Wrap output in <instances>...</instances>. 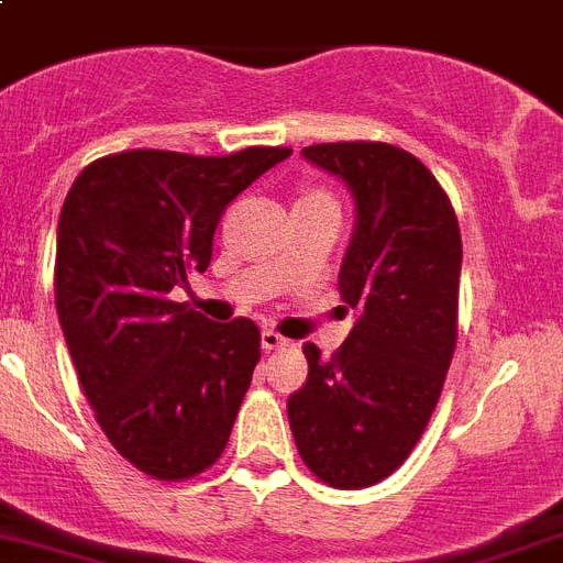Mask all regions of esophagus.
<instances>
[{"label": "esophagus", "instance_id": "obj_1", "mask_svg": "<svg viewBox=\"0 0 563 563\" xmlns=\"http://www.w3.org/2000/svg\"><path fill=\"white\" fill-rule=\"evenodd\" d=\"M285 345L292 343L287 338H282L278 332H273V329H265V332H262V349H265V352H276V349H285Z\"/></svg>", "mask_w": 563, "mask_h": 563}]
</instances>
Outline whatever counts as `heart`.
<instances>
[{
    "mask_svg": "<svg viewBox=\"0 0 563 563\" xmlns=\"http://www.w3.org/2000/svg\"><path fill=\"white\" fill-rule=\"evenodd\" d=\"M298 200H332V198H329L323 189H303L301 198H298Z\"/></svg>",
    "mask_w": 563,
    "mask_h": 563,
    "instance_id": "obj_1",
    "label": "heart"
}]
</instances>
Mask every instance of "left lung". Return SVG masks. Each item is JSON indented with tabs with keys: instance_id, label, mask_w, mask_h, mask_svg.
I'll list each match as a JSON object with an SVG mask.
<instances>
[{
	"instance_id": "obj_1",
	"label": "left lung",
	"mask_w": 563,
	"mask_h": 563,
	"mask_svg": "<svg viewBox=\"0 0 563 563\" xmlns=\"http://www.w3.org/2000/svg\"><path fill=\"white\" fill-rule=\"evenodd\" d=\"M357 200L340 296L357 323L329 360L303 343L307 383L287 399L298 455L332 488L394 474L441 399L457 345L461 225L435 175L388 142L303 147Z\"/></svg>"
}]
</instances>
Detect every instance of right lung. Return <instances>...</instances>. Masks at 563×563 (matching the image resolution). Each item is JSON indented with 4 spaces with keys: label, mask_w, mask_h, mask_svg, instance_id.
<instances>
[{
    "label": "right lung",
    "mask_w": 563,
    "mask_h": 563,
    "mask_svg": "<svg viewBox=\"0 0 563 563\" xmlns=\"http://www.w3.org/2000/svg\"><path fill=\"white\" fill-rule=\"evenodd\" d=\"M290 153L122 151L82 167L66 195L60 329L97 424L153 481H189L223 455L262 357L251 318L211 323L169 292L209 267L231 200Z\"/></svg>",
    "instance_id": "right-lung-1"
}]
</instances>
